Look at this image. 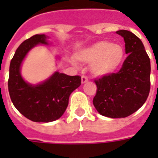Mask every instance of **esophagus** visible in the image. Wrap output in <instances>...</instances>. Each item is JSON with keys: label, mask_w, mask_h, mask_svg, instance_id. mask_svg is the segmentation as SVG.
I'll use <instances>...</instances> for the list:
<instances>
[{"label": "esophagus", "mask_w": 158, "mask_h": 158, "mask_svg": "<svg viewBox=\"0 0 158 158\" xmlns=\"http://www.w3.org/2000/svg\"><path fill=\"white\" fill-rule=\"evenodd\" d=\"M88 81V77L85 75H83L82 77H81V82H82V84H85V83H86Z\"/></svg>", "instance_id": "esophagus-1"}]
</instances>
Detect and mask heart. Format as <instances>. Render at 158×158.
Instances as JSON below:
<instances>
[{"mask_svg": "<svg viewBox=\"0 0 158 158\" xmlns=\"http://www.w3.org/2000/svg\"><path fill=\"white\" fill-rule=\"evenodd\" d=\"M125 52L122 45L102 40L84 49L76 55L79 62L92 64V72L104 76L116 72L122 66Z\"/></svg>", "mask_w": 158, "mask_h": 158, "instance_id": "1", "label": "heart"}]
</instances>
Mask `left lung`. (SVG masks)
<instances>
[{
	"mask_svg": "<svg viewBox=\"0 0 158 158\" xmlns=\"http://www.w3.org/2000/svg\"><path fill=\"white\" fill-rule=\"evenodd\" d=\"M129 54L118 73L95 79L97 89L93 104L102 116L125 118L140 108L149 96L151 62L142 41L132 32L118 30Z\"/></svg>",
	"mask_w": 158,
	"mask_h": 158,
	"instance_id": "left-lung-1",
	"label": "left lung"
}]
</instances>
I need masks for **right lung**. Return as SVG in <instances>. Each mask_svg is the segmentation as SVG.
I'll return each mask as SVG.
<instances>
[{
  "label": "right lung",
  "mask_w": 158,
  "mask_h": 158,
  "mask_svg": "<svg viewBox=\"0 0 158 158\" xmlns=\"http://www.w3.org/2000/svg\"><path fill=\"white\" fill-rule=\"evenodd\" d=\"M45 35H35L19 45L9 69L8 91L13 105L31 121L48 123L62 116L68 107L70 94L81 85V77L56 72L42 84L26 83L20 73L23 60L37 44H47Z\"/></svg>",
  "instance_id": "1"
}]
</instances>
